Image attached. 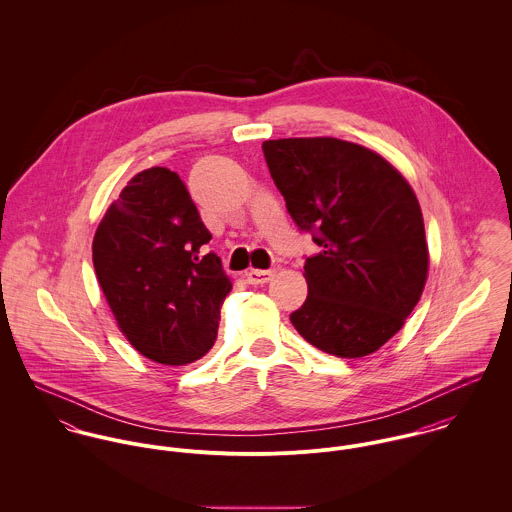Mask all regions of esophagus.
Masks as SVG:
<instances>
[{"label": "esophagus", "mask_w": 512, "mask_h": 512, "mask_svg": "<svg viewBox=\"0 0 512 512\" xmlns=\"http://www.w3.org/2000/svg\"><path fill=\"white\" fill-rule=\"evenodd\" d=\"M274 278V270H250L246 272V280L250 284H268Z\"/></svg>", "instance_id": "34e87169"}]
</instances>
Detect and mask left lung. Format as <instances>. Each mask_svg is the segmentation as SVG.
Returning <instances> with one entry per match:
<instances>
[{
  "label": "left lung",
  "instance_id": "1",
  "mask_svg": "<svg viewBox=\"0 0 512 512\" xmlns=\"http://www.w3.org/2000/svg\"><path fill=\"white\" fill-rule=\"evenodd\" d=\"M270 175L301 232L321 248L305 258L307 299L297 333L341 359L378 351L412 313L428 278L420 203L378 153L335 138L262 144Z\"/></svg>",
  "mask_w": 512,
  "mask_h": 512
}]
</instances>
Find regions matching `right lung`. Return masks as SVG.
Segmentation results:
<instances>
[{
	"mask_svg": "<svg viewBox=\"0 0 512 512\" xmlns=\"http://www.w3.org/2000/svg\"><path fill=\"white\" fill-rule=\"evenodd\" d=\"M211 232L167 167L138 173L110 205L92 242L98 284L128 341L161 365H189L217 341L232 290Z\"/></svg>",
	"mask_w": 512,
	"mask_h": 512,
	"instance_id": "1",
	"label": "right lung"
}]
</instances>
